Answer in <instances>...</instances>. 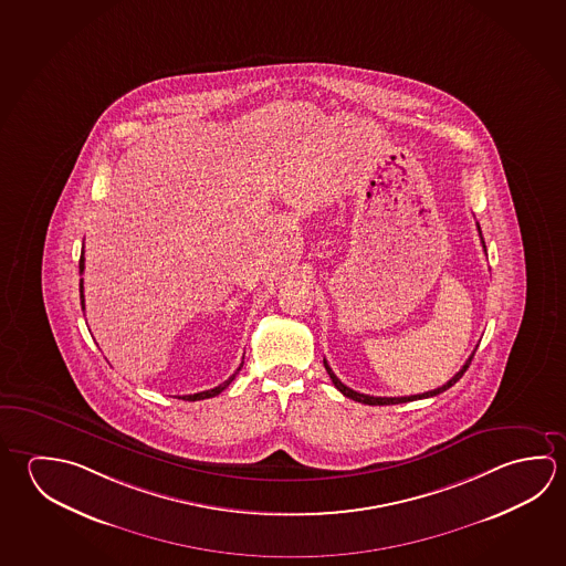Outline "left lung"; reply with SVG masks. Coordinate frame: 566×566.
<instances>
[{
  "mask_svg": "<svg viewBox=\"0 0 566 566\" xmlns=\"http://www.w3.org/2000/svg\"><path fill=\"white\" fill-rule=\"evenodd\" d=\"M479 234H481V227H479ZM481 242H483V249H485V240L481 237ZM475 354H471V357L467 359L465 366L461 367L459 371H457L455 376L451 377L449 381H447L446 386L437 387L433 391H426V394H417V396H407V397H376V396H366V394H359V391H354V389H349V387L344 386L339 379H337L336 374L332 371V367L327 366L326 359H324V367H326L327 374H329V379H332V384L344 394V396L349 397V399H354V401H359V403H366V406H396V403H407V401H416V399H426V397L439 396V394H443L446 389H449L451 386H455L457 381L463 377V374L467 371V367L471 364V359H473Z\"/></svg>",
  "mask_w": 566,
  "mask_h": 566,
  "instance_id": "8db88e82",
  "label": "left lung"
}]
</instances>
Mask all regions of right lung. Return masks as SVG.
<instances>
[{"label": "right lung", "instance_id": "add662e5", "mask_svg": "<svg viewBox=\"0 0 566 566\" xmlns=\"http://www.w3.org/2000/svg\"><path fill=\"white\" fill-rule=\"evenodd\" d=\"M83 270H85V256H83V252H81V259H80V274H83ZM80 296H81V307L85 310V296H83V279L80 280ZM244 364V361H242ZM242 364H240L239 369L232 374V376L227 379V381H222L220 386L212 387V389H209V391H200V394H192V396H182V399H189V401H199V399H209V397L219 396L220 391H224L227 387L232 384V379L237 377V374L240 371V367H242Z\"/></svg>", "mask_w": 566, "mask_h": 566}]
</instances>
